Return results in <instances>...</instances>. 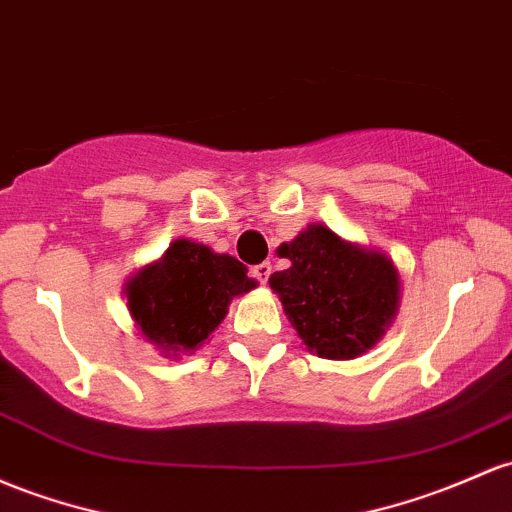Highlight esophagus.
<instances>
[{
	"label": "esophagus",
	"mask_w": 512,
	"mask_h": 512,
	"mask_svg": "<svg viewBox=\"0 0 512 512\" xmlns=\"http://www.w3.org/2000/svg\"><path fill=\"white\" fill-rule=\"evenodd\" d=\"M269 274H272V265H269V262H260V265L252 267V277H255L260 284H267Z\"/></svg>",
	"instance_id": "esophagus-1"
}]
</instances>
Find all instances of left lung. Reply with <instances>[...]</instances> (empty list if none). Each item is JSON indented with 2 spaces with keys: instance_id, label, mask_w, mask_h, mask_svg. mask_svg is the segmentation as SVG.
Returning <instances> with one entry per match:
<instances>
[{
  "instance_id": "8db88e82",
  "label": "left lung",
  "mask_w": 512,
  "mask_h": 512,
  "mask_svg": "<svg viewBox=\"0 0 512 512\" xmlns=\"http://www.w3.org/2000/svg\"><path fill=\"white\" fill-rule=\"evenodd\" d=\"M277 255L291 265L269 286L308 352L355 359L384 338L401 301V274L386 252L311 223Z\"/></svg>"
}]
</instances>
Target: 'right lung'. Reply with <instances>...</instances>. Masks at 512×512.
Listing matches in <instances>:
<instances>
[{
    "label": "right lung",
    "instance_id": "add662e5",
    "mask_svg": "<svg viewBox=\"0 0 512 512\" xmlns=\"http://www.w3.org/2000/svg\"><path fill=\"white\" fill-rule=\"evenodd\" d=\"M235 257L179 238L123 284L138 333L165 357L192 355L226 318L230 301L255 289Z\"/></svg>",
    "mask_w": 512,
    "mask_h": 512
}]
</instances>
